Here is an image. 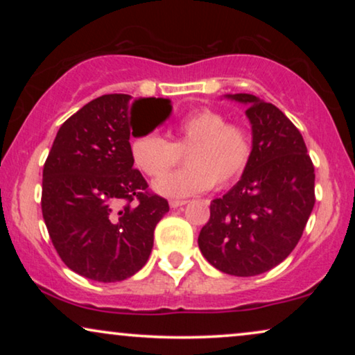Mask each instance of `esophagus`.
I'll use <instances>...</instances> for the list:
<instances>
[{
    "mask_svg": "<svg viewBox=\"0 0 355 355\" xmlns=\"http://www.w3.org/2000/svg\"><path fill=\"white\" fill-rule=\"evenodd\" d=\"M187 200H169V207L171 208H179L182 205H186Z\"/></svg>",
    "mask_w": 355,
    "mask_h": 355,
    "instance_id": "1",
    "label": "esophagus"
}]
</instances>
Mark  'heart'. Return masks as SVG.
Here are the masks:
<instances>
[{
    "instance_id": "b5f03b06",
    "label": "heart",
    "mask_w": 355,
    "mask_h": 355,
    "mask_svg": "<svg viewBox=\"0 0 355 355\" xmlns=\"http://www.w3.org/2000/svg\"><path fill=\"white\" fill-rule=\"evenodd\" d=\"M254 150V137L242 123H227V116L211 108L192 111L178 121L173 142L158 132L137 134L130 140L135 166L158 178L179 163L187 152V168L169 173L155 182L166 197H189L205 192L213 184L230 186L244 173Z\"/></svg>"
}]
</instances>
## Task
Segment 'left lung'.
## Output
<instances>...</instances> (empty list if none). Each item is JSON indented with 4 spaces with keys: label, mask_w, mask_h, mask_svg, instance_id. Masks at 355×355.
Returning a JSON list of instances; mask_svg holds the SVG:
<instances>
[{
    "label": "left lung",
    "mask_w": 355,
    "mask_h": 355,
    "mask_svg": "<svg viewBox=\"0 0 355 355\" xmlns=\"http://www.w3.org/2000/svg\"><path fill=\"white\" fill-rule=\"evenodd\" d=\"M226 98L247 105L254 150L241 181L210 203L198 247L223 273L255 276L279 265L302 237L315 205V168L302 134L279 108L250 94Z\"/></svg>",
    "instance_id": "8db88e82"
}]
</instances>
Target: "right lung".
I'll return each instance as SVG.
<instances>
[{
  "instance_id": "right-lung-1",
  "label": "right lung",
  "mask_w": 355,
  "mask_h": 355,
  "mask_svg": "<svg viewBox=\"0 0 355 355\" xmlns=\"http://www.w3.org/2000/svg\"><path fill=\"white\" fill-rule=\"evenodd\" d=\"M142 105L159 111L153 129L173 110L166 98L101 95L64 121L43 166L42 213L53 245L67 268L100 283L128 279L147 263L155 226L169 211L130 157Z\"/></svg>"
}]
</instances>
